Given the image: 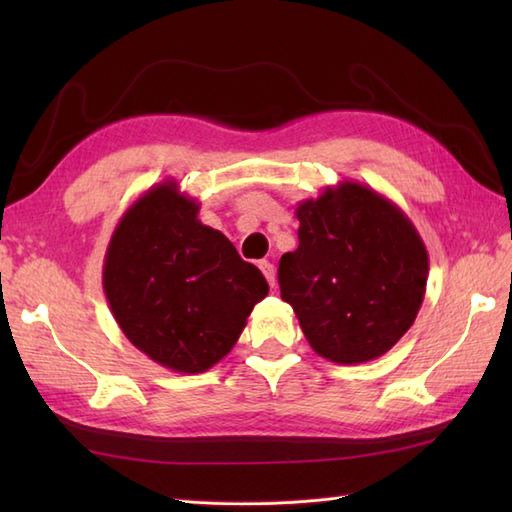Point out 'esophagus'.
Here are the masks:
<instances>
[{"label": "esophagus", "mask_w": 512, "mask_h": 512, "mask_svg": "<svg viewBox=\"0 0 512 512\" xmlns=\"http://www.w3.org/2000/svg\"><path fill=\"white\" fill-rule=\"evenodd\" d=\"M259 270H262V273H264V277H266V281H268V286H270V288H275V284H277L275 266L270 264L268 259H262V262H259Z\"/></svg>", "instance_id": "obj_1"}]
</instances>
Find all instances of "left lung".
Here are the masks:
<instances>
[{
  "instance_id": "1",
  "label": "left lung",
  "mask_w": 512,
  "mask_h": 512,
  "mask_svg": "<svg viewBox=\"0 0 512 512\" xmlns=\"http://www.w3.org/2000/svg\"><path fill=\"white\" fill-rule=\"evenodd\" d=\"M299 248L279 262L281 299L310 347L339 365L367 363L416 321L429 253L385 195L343 180L297 204Z\"/></svg>"
}]
</instances>
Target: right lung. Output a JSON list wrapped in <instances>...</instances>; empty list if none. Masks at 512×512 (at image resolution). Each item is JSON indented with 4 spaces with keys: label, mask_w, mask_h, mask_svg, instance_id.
<instances>
[{
    "label": "right lung",
    "mask_w": 512,
    "mask_h": 512,
    "mask_svg": "<svg viewBox=\"0 0 512 512\" xmlns=\"http://www.w3.org/2000/svg\"><path fill=\"white\" fill-rule=\"evenodd\" d=\"M200 204L176 180L145 191L116 224L103 290L118 328L151 361L202 374L233 350L255 303L259 268L198 220Z\"/></svg>",
    "instance_id": "1"
}]
</instances>
